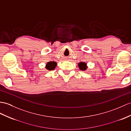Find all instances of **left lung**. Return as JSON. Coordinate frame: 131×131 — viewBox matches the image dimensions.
<instances>
[{"label":"left lung","instance_id":"obj_1","mask_svg":"<svg viewBox=\"0 0 131 131\" xmlns=\"http://www.w3.org/2000/svg\"><path fill=\"white\" fill-rule=\"evenodd\" d=\"M78 67L79 69L82 71H85L87 68V63H85L84 62H80L78 63Z\"/></svg>","mask_w":131,"mask_h":131}]
</instances>
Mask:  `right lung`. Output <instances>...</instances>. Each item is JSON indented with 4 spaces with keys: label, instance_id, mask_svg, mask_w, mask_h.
Returning <instances> with one entry per match:
<instances>
[{
    "label": "right lung",
    "instance_id": "right-lung-1",
    "mask_svg": "<svg viewBox=\"0 0 131 131\" xmlns=\"http://www.w3.org/2000/svg\"><path fill=\"white\" fill-rule=\"evenodd\" d=\"M57 66V63L55 62H49L47 63L46 68L49 71H52L56 68Z\"/></svg>",
    "mask_w": 131,
    "mask_h": 131
}]
</instances>
